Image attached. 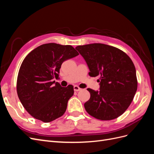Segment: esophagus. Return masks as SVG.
I'll list each match as a JSON object with an SVG mask.
<instances>
[{"label": "esophagus", "mask_w": 154, "mask_h": 154, "mask_svg": "<svg viewBox=\"0 0 154 154\" xmlns=\"http://www.w3.org/2000/svg\"><path fill=\"white\" fill-rule=\"evenodd\" d=\"M74 91L78 92V91H81L82 88H80V87H79L77 86V85H74Z\"/></svg>", "instance_id": "1"}]
</instances>
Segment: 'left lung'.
<instances>
[{"instance_id":"left-lung-1","label":"left lung","mask_w":154,"mask_h":154,"mask_svg":"<svg viewBox=\"0 0 154 154\" xmlns=\"http://www.w3.org/2000/svg\"><path fill=\"white\" fill-rule=\"evenodd\" d=\"M84 58L92 77L99 76L100 90L87 88L91 97L84 104L87 113L97 119L118 118L131 104L137 88L136 71L123 51L103 44L76 48Z\"/></svg>"}]
</instances>
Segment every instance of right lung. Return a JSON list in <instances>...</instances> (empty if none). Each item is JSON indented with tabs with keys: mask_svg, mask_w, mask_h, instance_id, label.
<instances>
[{
	"mask_svg": "<svg viewBox=\"0 0 154 154\" xmlns=\"http://www.w3.org/2000/svg\"><path fill=\"white\" fill-rule=\"evenodd\" d=\"M72 46L55 43L41 45L27 54L21 64L17 81V92L21 103L31 116L44 123L61 117L74 87H62L53 81L66 60L76 57Z\"/></svg>",
	"mask_w": 154,
	"mask_h": 154,
	"instance_id": "right-lung-1",
	"label": "right lung"
}]
</instances>
